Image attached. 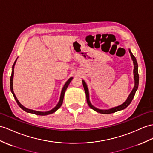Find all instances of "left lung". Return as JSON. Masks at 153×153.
<instances>
[{"label":"left lung","mask_w":153,"mask_h":153,"mask_svg":"<svg viewBox=\"0 0 153 153\" xmlns=\"http://www.w3.org/2000/svg\"><path fill=\"white\" fill-rule=\"evenodd\" d=\"M129 53H130V56H131V58L133 60V63H134V80H135V85L132 91L130 93L128 97L127 98V99L126 100V101L122 104V105L118 106L117 107L115 108H112L109 109V110H100L97 108L94 107L89 102V92H88V89L86 85V84H85V82L84 80H82V84H83V86L84 88V90L85 92V95H86V99H87V103L88 106L91 108V109H93L94 110L97 111V112L100 113V114H112L114 112H116V111H120L122 110H124L125 108H126L130 103H131L132 100L134 98V97L135 95L137 89V88H138V85H139V74H138V65H137V63L136 61V59L134 57V56L132 54V53H131L130 50H129Z\"/></svg>","instance_id":"obj_1"}]
</instances>
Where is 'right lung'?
I'll return each mask as SVG.
<instances>
[{
  "instance_id": "add662e5",
  "label": "right lung",
  "mask_w": 153,
  "mask_h": 153,
  "mask_svg": "<svg viewBox=\"0 0 153 153\" xmlns=\"http://www.w3.org/2000/svg\"><path fill=\"white\" fill-rule=\"evenodd\" d=\"M17 60V59H16ZM16 60L15 61L14 64L12 66V74H11V77H10V89H11V91H12V94L14 97L15 99H16V102L17 103V105L19 106V107L21 108V109H23V110H25V111H27V112L28 113H32V114H34L36 115H48V114H53L54 112H55L58 109H59V108H60V106H62V103H63V100H64V94H65V91L66 90V89L68 88L69 84H70L71 81L72 80L73 78H70V79L66 82V83L65 84L64 88H63L62 90V93H61V95H60V99H59V102L58 103V105H56V106L55 108H54L53 110H51L50 111H45V112H42V111H35V110H30V109H28L27 108L24 107L23 105H21V104L19 102V100H17V97H16V95H15L14 93H13V69H14V65H15V64H16Z\"/></svg>"
}]
</instances>
